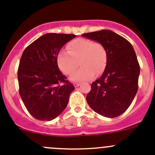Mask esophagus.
Returning a JSON list of instances; mask_svg holds the SVG:
<instances>
[{"mask_svg":"<svg viewBox=\"0 0 155 155\" xmlns=\"http://www.w3.org/2000/svg\"><path fill=\"white\" fill-rule=\"evenodd\" d=\"M79 85H80V83H78V82H76V83H74V86L76 87H79Z\"/></svg>","mask_w":155,"mask_h":155,"instance_id":"1","label":"esophagus"}]
</instances>
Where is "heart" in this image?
I'll list each match as a JSON object with an SVG mask.
<instances>
[{"label": "heart", "instance_id": "obj_1", "mask_svg": "<svg viewBox=\"0 0 155 155\" xmlns=\"http://www.w3.org/2000/svg\"><path fill=\"white\" fill-rule=\"evenodd\" d=\"M66 51H59L57 64L64 74L70 75L76 70L78 62L82 68L75 72L70 80L82 82L101 74L107 65V53L104 45L88 39L79 38L67 46Z\"/></svg>", "mask_w": 155, "mask_h": 155}]
</instances>
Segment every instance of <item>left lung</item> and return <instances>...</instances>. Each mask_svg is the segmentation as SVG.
<instances>
[{"instance_id": "left-lung-1", "label": "left lung", "mask_w": 155, "mask_h": 155, "mask_svg": "<svg viewBox=\"0 0 155 155\" xmlns=\"http://www.w3.org/2000/svg\"><path fill=\"white\" fill-rule=\"evenodd\" d=\"M102 43L107 61L102 76L91 84L86 101L94 112L115 118L130 106L138 90L140 68L132 45L125 38L109 30L82 34Z\"/></svg>"}]
</instances>
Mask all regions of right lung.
I'll return each instance as SVG.
<instances>
[{
    "instance_id": "1",
    "label": "right lung",
    "mask_w": 155,
    "mask_h": 155,
    "mask_svg": "<svg viewBox=\"0 0 155 155\" xmlns=\"http://www.w3.org/2000/svg\"><path fill=\"white\" fill-rule=\"evenodd\" d=\"M75 34H46L23 51L18 69L19 94L29 113L40 121H51L68 106L75 89L59 70L57 55Z\"/></svg>"
}]
</instances>
